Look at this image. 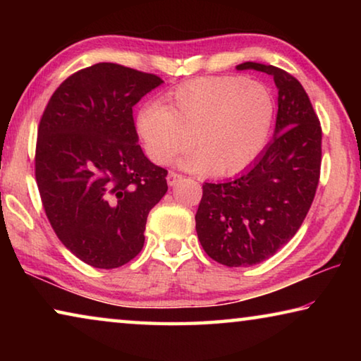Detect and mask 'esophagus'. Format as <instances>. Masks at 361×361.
Segmentation results:
<instances>
[{
	"instance_id": "1",
	"label": "esophagus",
	"mask_w": 361,
	"mask_h": 361,
	"mask_svg": "<svg viewBox=\"0 0 361 361\" xmlns=\"http://www.w3.org/2000/svg\"><path fill=\"white\" fill-rule=\"evenodd\" d=\"M183 178V176L180 175V173H176V172H172V170H170L169 172V175H167V183H169V186H173L176 181H180Z\"/></svg>"
}]
</instances>
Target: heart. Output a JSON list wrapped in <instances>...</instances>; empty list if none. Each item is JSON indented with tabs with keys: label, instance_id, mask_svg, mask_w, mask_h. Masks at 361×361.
Listing matches in <instances>:
<instances>
[{
	"label": "heart",
	"instance_id": "heart-1",
	"mask_svg": "<svg viewBox=\"0 0 361 361\" xmlns=\"http://www.w3.org/2000/svg\"><path fill=\"white\" fill-rule=\"evenodd\" d=\"M166 102L140 108L137 132L156 164H169L192 142L178 164L194 172H242L266 149L276 122L271 89L242 76L192 79Z\"/></svg>",
	"mask_w": 361,
	"mask_h": 361
}]
</instances>
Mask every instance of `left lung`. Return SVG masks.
Here are the masks:
<instances>
[{"label":"left lung","instance_id":"1","mask_svg":"<svg viewBox=\"0 0 361 361\" xmlns=\"http://www.w3.org/2000/svg\"><path fill=\"white\" fill-rule=\"evenodd\" d=\"M274 78L279 111L272 142L245 172L224 183H204L195 231L219 264H258L286 245L312 205L320 178L322 127L301 82L272 65L245 62Z\"/></svg>","mask_w":361,"mask_h":361}]
</instances>
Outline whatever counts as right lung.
I'll list each match as a JSON object with an SVG mask.
<instances>
[{
  "mask_svg": "<svg viewBox=\"0 0 361 361\" xmlns=\"http://www.w3.org/2000/svg\"><path fill=\"white\" fill-rule=\"evenodd\" d=\"M164 81L118 63L66 78L42 113L35 175L49 223L85 264L124 266L142 252L167 170L138 145L132 108Z\"/></svg>",
  "mask_w": 361,
  "mask_h": 361,
  "instance_id": "add662e5",
  "label": "right lung"
}]
</instances>
